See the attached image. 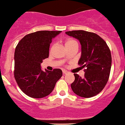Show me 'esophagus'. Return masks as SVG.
<instances>
[{"instance_id":"34e87169","label":"esophagus","mask_w":125,"mask_h":125,"mask_svg":"<svg viewBox=\"0 0 125 125\" xmlns=\"http://www.w3.org/2000/svg\"><path fill=\"white\" fill-rule=\"evenodd\" d=\"M62 73L63 75H65V74L68 73V72L66 71V70H62Z\"/></svg>"}]
</instances>
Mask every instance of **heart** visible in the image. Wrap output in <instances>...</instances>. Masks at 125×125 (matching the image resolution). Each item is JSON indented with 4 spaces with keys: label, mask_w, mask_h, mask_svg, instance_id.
Masks as SVG:
<instances>
[{
    "label": "heart",
    "mask_w": 125,
    "mask_h": 125,
    "mask_svg": "<svg viewBox=\"0 0 125 125\" xmlns=\"http://www.w3.org/2000/svg\"><path fill=\"white\" fill-rule=\"evenodd\" d=\"M65 47H66L67 49H68V48L74 46V45H76V46H78V43L77 42H76V41L74 40V39H69L66 41V42H65ZM53 47H54V45H53L51 47V49H50V50H51V51L53 50Z\"/></svg>",
    "instance_id": "heart-1"
}]
</instances>
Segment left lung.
<instances>
[{
  "mask_svg": "<svg viewBox=\"0 0 125 125\" xmlns=\"http://www.w3.org/2000/svg\"><path fill=\"white\" fill-rule=\"evenodd\" d=\"M67 35L79 40L81 55L78 65L84 69L83 78L74 73L71 84L73 92L80 97L90 98L99 94L106 86L112 63L111 51L106 42L98 34L84 30L69 31Z\"/></svg>",
  "mask_w": 125,
  "mask_h": 125,
  "instance_id": "8db88e82",
  "label": "left lung"
}]
</instances>
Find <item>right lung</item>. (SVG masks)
<instances>
[{"label":"right lung","mask_w":125,"mask_h":125,"mask_svg":"<svg viewBox=\"0 0 125 125\" xmlns=\"http://www.w3.org/2000/svg\"><path fill=\"white\" fill-rule=\"evenodd\" d=\"M61 31H38L25 36L14 52L15 80L21 91L28 97L40 98L49 95L62 76V70L41 68L42 60L49 57L52 39Z\"/></svg>","instance_id":"1"}]
</instances>
